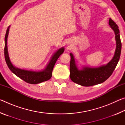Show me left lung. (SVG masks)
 <instances>
[{
    "mask_svg": "<svg viewBox=\"0 0 125 125\" xmlns=\"http://www.w3.org/2000/svg\"><path fill=\"white\" fill-rule=\"evenodd\" d=\"M109 24L115 35L116 50L113 58L107 63L98 67H90L82 65L79 69L73 54L70 53V78L73 82L84 86H93L101 84L110 77L115 70L120 57L121 51V42L118 27L110 18Z\"/></svg>",
    "mask_w": 125,
    "mask_h": 125,
    "instance_id": "obj_1",
    "label": "left lung"
}]
</instances>
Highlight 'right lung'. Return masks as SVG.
I'll return each instance as SVG.
<instances>
[{"label":"right lung","mask_w":125,"mask_h":125,"mask_svg":"<svg viewBox=\"0 0 125 125\" xmlns=\"http://www.w3.org/2000/svg\"><path fill=\"white\" fill-rule=\"evenodd\" d=\"M10 27V26L8 27L7 32H6L5 36V47H4V56H5L6 63H7L8 67H9L10 70L17 77L29 84H36L49 80L52 77L53 68L55 63H56L57 60H58L59 57L64 52V47L59 48L56 52L54 53V54L52 55L51 58L50 62L48 63L45 69H42L41 71H35L26 70V69L17 68L14 66L11 63L10 60L9 53H8L7 41Z\"/></svg>","instance_id":"add662e5"}]
</instances>
